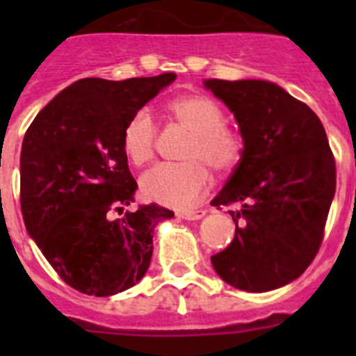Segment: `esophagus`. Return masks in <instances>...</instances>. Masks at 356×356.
I'll return each instance as SVG.
<instances>
[{
	"instance_id": "obj_1",
	"label": "esophagus",
	"mask_w": 356,
	"mask_h": 356,
	"mask_svg": "<svg viewBox=\"0 0 356 356\" xmlns=\"http://www.w3.org/2000/svg\"><path fill=\"white\" fill-rule=\"evenodd\" d=\"M203 216H205V210H201V209L181 210V212H178V217H181V219H187V221H196V219H201Z\"/></svg>"
}]
</instances>
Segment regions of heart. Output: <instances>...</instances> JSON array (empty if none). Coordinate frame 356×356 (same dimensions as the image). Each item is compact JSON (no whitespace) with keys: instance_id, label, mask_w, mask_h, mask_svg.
<instances>
[{"instance_id":"1","label":"heart","mask_w":356,"mask_h":356,"mask_svg":"<svg viewBox=\"0 0 356 356\" xmlns=\"http://www.w3.org/2000/svg\"><path fill=\"white\" fill-rule=\"evenodd\" d=\"M169 114L191 131L181 156L185 162L159 163L140 178L144 197L172 209L194 205L209 191L212 175L229 172L244 153V139L235 127L225 122V112L205 94H185L168 105ZM156 124L146 108L137 110L122 130V149L135 165L155 155Z\"/></svg>"}]
</instances>
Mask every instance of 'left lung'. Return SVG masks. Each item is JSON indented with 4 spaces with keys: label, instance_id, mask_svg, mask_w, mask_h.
<instances>
[{
    "label": "left lung",
    "instance_id": "obj_1",
    "mask_svg": "<svg viewBox=\"0 0 356 356\" xmlns=\"http://www.w3.org/2000/svg\"><path fill=\"white\" fill-rule=\"evenodd\" d=\"M235 114L244 153L213 207L229 212L235 237L213 254L232 287L266 292L296 280L325 237L337 172L325 127L307 103L264 80H207Z\"/></svg>",
    "mask_w": 356,
    "mask_h": 356
}]
</instances>
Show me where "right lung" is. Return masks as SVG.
Wrapping results in <instances>:
<instances>
[{"label":"right lung","instance_id":"1","mask_svg":"<svg viewBox=\"0 0 356 356\" xmlns=\"http://www.w3.org/2000/svg\"><path fill=\"white\" fill-rule=\"evenodd\" d=\"M175 78H83L56 94L24 134V225L78 292L105 298L134 287L149 267L156 222L175 216L156 203L124 212L137 181L122 149L128 119Z\"/></svg>","mask_w":356,"mask_h":356}]
</instances>
